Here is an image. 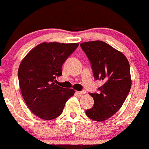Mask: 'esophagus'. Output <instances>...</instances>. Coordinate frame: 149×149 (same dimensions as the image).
Segmentation results:
<instances>
[{
    "instance_id": "1",
    "label": "esophagus",
    "mask_w": 149,
    "mask_h": 149,
    "mask_svg": "<svg viewBox=\"0 0 149 149\" xmlns=\"http://www.w3.org/2000/svg\"><path fill=\"white\" fill-rule=\"evenodd\" d=\"M79 95H83V94H86V91L85 90H81V91H79V92H77Z\"/></svg>"
}]
</instances>
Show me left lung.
Returning a JSON list of instances; mask_svg holds the SVG:
<instances>
[{"mask_svg": "<svg viewBox=\"0 0 149 149\" xmlns=\"http://www.w3.org/2000/svg\"><path fill=\"white\" fill-rule=\"evenodd\" d=\"M81 49L87 55L96 80L104 84L99 93H89L94 106L86 111L89 119L102 121L109 119L124 104L132 87L130 66L122 52L103 41L82 42Z\"/></svg>", "mask_w": 149, "mask_h": 149, "instance_id": "1", "label": "left lung"}]
</instances>
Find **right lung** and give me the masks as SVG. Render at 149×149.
I'll use <instances>...</instances> for the list:
<instances>
[{
    "label": "right lung",
    "mask_w": 149,
    "mask_h": 149,
    "mask_svg": "<svg viewBox=\"0 0 149 149\" xmlns=\"http://www.w3.org/2000/svg\"><path fill=\"white\" fill-rule=\"evenodd\" d=\"M78 43L42 42L30 50L20 62L18 81L27 106L35 115L51 120L61 114L65 103L74 94L72 89L56 84L62 67Z\"/></svg>",
    "instance_id": "obj_1"
}]
</instances>
